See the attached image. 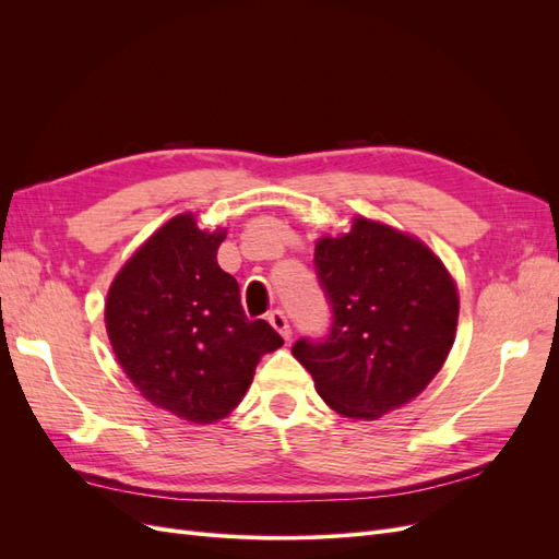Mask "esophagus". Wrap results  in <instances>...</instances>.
<instances>
[{"mask_svg":"<svg viewBox=\"0 0 559 559\" xmlns=\"http://www.w3.org/2000/svg\"><path fill=\"white\" fill-rule=\"evenodd\" d=\"M267 321L280 331V335L284 337V341H292V324H289V319H286V314L282 310L270 312Z\"/></svg>","mask_w":559,"mask_h":559,"instance_id":"34e87169","label":"esophagus"}]
</instances>
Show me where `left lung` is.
<instances>
[{"instance_id":"1","label":"left lung","mask_w":559,"mask_h":559,"mask_svg":"<svg viewBox=\"0 0 559 559\" xmlns=\"http://www.w3.org/2000/svg\"><path fill=\"white\" fill-rule=\"evenodd\" d=\"M314 273L331 326L292 352L319 396L354 419L413 401L454 343L460 298L443 263L411 235L354 218L347 235L317 242Z\"/></svg>"}]
</instances>
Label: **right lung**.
I'll return each instance as SVG.
<instances>
[{
	"label": "right lung",
	"instance_id": "obj_1",
	"mask_svg": "<svg viewBox=\"0 0 559 559\" xmlns=\"http://www.w3.org/2000/svg\"><path fill=\"white\" fill-rule=\"evenodd\" d=\"M226 230L179 214L114 280L105 321L118 364L142 396L181 419L212 425L245 396L263 354L284 345L249 319L240 286L216 263Z\"/></svg>",
	"mask_w": 559,
	"mask_h": 559
}]
</instances>
